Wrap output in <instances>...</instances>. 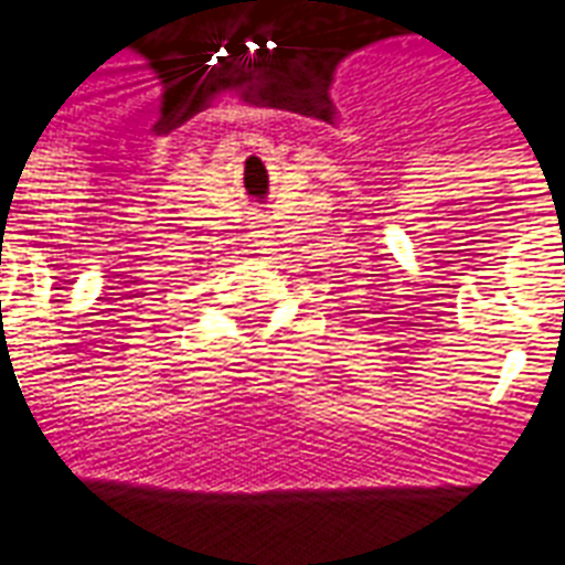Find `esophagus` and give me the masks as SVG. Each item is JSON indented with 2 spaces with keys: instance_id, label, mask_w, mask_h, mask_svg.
<instances>
[{
  "instance_id": "esophagus-1",
  "label": "esophagus",
  "mask_w": 565,
  "mask_h": 565,
  "mask_svg": "<svg viewBox=\"0 0 565 565\" xmlns=\"http://www.w3.org/2000/svg\"><path fill=\"white\" fill-rule=\"evenodd\" d=\"M269 226H266V221H259L257 226H254V245L259 247V250H266L269 247Z\"/></svg>"
}]
</instances>
